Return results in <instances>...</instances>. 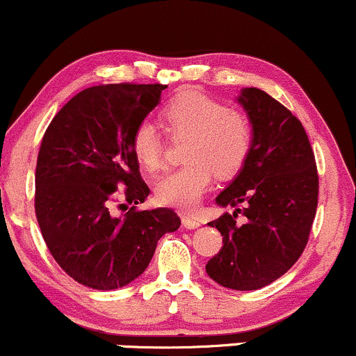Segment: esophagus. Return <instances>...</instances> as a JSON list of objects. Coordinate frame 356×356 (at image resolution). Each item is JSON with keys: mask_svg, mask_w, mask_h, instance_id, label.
I'll use <instances>...</instances> for the list:
<instances>
[{"mask_svg": "<svg viewBox=\"0 0 356 356\" xmlns=\"http://www.w3.org/2000/svg\"><path fill=\"white\" fill-rule=\"evenodd\" d=\"M182 225L186 227V229L194 230V229H199V227H200V222L197 220V219H192V217L184 216V217H182Z\"/></svg>", "mask_w": 356, "mask_h": 356, "instance_id": "1", "label": "esophagus"}]
</instances>
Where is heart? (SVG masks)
Wrapping results in <instances>:
<instances>
[{"instance_id":"1","label":"heart","mask_w":356,"mask_h":356,"mask_svg":"<svg viewBox=\"0 0 356 356\" xmlns=\"http://www.w3.org/2000/svg\"><path fill=\"white\" fill-rule=\"evenodd\" d=\"M162 119L169 132L189 136L184 149V159L189 162L157 181L156 197L162 205L191 212L211 186L213 170L229 177L243 165L252 145L250 126L242 115L199 92L181 94L170 101ZM131 145L147 170L162 165V140L151 122L136 127Z\"/></svg>"}]
</instances>
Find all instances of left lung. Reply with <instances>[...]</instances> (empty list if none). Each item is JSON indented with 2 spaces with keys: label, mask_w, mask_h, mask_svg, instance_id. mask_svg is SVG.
<instances>
[{
  "label": "left lung",
  "mask_w": 356,
  "mask_h": 356,
  "mask_svg": "<svg viewBox=\"0 0 356 356\" xmlns=\"http://www.w3.org/2000/svg\"><path fill=\"white\" fill-rule=\"evenodd\" d=\"M252 145L235 179L216 204L234 207L216 227L224 245L205 265L213 282L232 290H257L297 262L308 242L318 204L315 156L302 122L262 89L243 88ZM243 212V222L236 220Z\"/></svg>",
  "instance_id": "obj_1"
}]
</instances>
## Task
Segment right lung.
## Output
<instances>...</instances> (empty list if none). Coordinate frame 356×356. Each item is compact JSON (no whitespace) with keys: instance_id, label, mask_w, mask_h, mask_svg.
I'll return each mask as SVG.
<instances>
[{"instance_id":"right-lung-1","label":"right lung","mask_w":356,"mask_h":356,"mask_svg":"<svg viewBox=\"0 0 356 356\" xmlns=\"http://www.w3.org/2000/svg\"><path fill=\"white\" fill-rule=\"evenodd\" d=\"M165 88L84 89L54 115L42 137L34 197L38 224L59 267L89 289L129 285L147 268L162 235L181 227L172 209L136 211L151 191L140 179L132 134ZM122 186L127 202L135 205L115 216L112 202Z\"/></svg>"}]
</instances>
